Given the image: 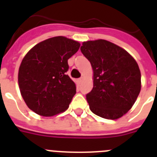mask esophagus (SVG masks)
<instances>
[{
    "label": "esophagus",
    "mask_w": 157,
    "mask_h": 157,
    "mask_svg": "<svg viewBox=\"0 0 157 157\" xmlns=\"http://www.w3.org/2000/svg\"><path fill=\"white\" fill-rule=\"evenodd\" d=\"M83 81V78H79L78 79V83H82V82Z\"/></svg>",
    "instance_id": "34e87169"
}]
</instances>
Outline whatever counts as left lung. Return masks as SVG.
Instances as JSON below:
<instances>
[{"mask_svg": "<svg viewBox=\"0 0 157 157\" xmlns=\"http://www.w3.org/2000/svg\"><path fill=\"white\" fill-rule=\"evenodd\" d=\"M94 71V87L86 94L91 112L116 120L134 105L141 91V72L135 59L106 40L84 41L80 48Z\"/></svg>", "mask_w": 157, "mask_h": 157, "instance_id": "left-lung-1", "label": "left lung"}]
</instances>
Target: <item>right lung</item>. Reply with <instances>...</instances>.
Returning a JSON list of instances; mask_svg holds the SVG:
<instances>
[{"mask_svg": "<svg viewBox=\"0 0 157 157\" xmlns=\"http://www.w3.org/2000/svg\"><path fill=\"white\" fill-rule=\"evenodd\" d=\"M79 47V42L58 36L38 43L27 52L19 67L18 82L29 109L43 116L68 109L76 86L67 75V59Z\"/></svg>", "mask_w": 157, "mask_h": 157, "instance_id": "right-lung-1", "label": "right lung"}]
</instances>
